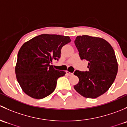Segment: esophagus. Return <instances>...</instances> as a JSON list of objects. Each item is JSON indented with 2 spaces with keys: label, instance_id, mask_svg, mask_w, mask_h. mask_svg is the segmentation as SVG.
<instances>
[{
  "label": "esophagus",
  "instance_id": "esophagus-1",
  "mask_svg": "<svg viewBox=\"0 0 127 127\" xmlns=\"http://www.w3.org/2000/svg\"><path fill=\"white\" fill-rule=\"evenodd\" d=\"M66 74H67V75H72V74H73V73H71L70 72H69L67 71H66Z\"/></svg>",
  "mask_w": 127,
  "mask_h": 127
}]
</instances>
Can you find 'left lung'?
Masks as SVG:
<instances>
[{"label":"left lung","instance_id":"1","mask_svg":"<svg viewBox=\"0 0 127 127\" xmlns=\"http://www.w3.org/2000/svg\"><path fill=\"white\" fill-rule=\"evenodd\" d=\"M82 60L88 61V71L76 70L79 82L74 89L83 96L96 98L106 93L113 84L118 71L114 50L102 38L79 35L74 41Z\"/></svg>","mask_w":127,"mask_h":127}]
</instances>
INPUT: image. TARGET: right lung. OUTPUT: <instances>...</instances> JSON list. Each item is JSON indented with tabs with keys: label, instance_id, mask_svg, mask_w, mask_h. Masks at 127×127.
Listing matches in <instances>:
<instances>
[{
	"label": "right lung",
	"instance_id": "right-lung-1",
	"mask_svg": "<svg viewBox=\"0 0 127 127\" xmlns=\"http://www.w3.org/2000/svg\"><path fill=\"white\" fill-rule=\"evenodd\" d=\"M71 41L69 36L41 34L25 42L19 50L15 67L16 79L30 97L42 99L53 93L64 71L51 65L61 57V48Z\"/></svg>",
	"mask_w": 127,
	"mask_h": 127
}]
</instances>
